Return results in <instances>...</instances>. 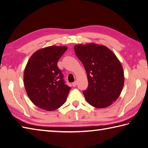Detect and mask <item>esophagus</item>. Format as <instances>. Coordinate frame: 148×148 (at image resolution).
<instances>
[{
    "instance_id": "1",
    "label": "esophagus",
    "mask_w": 148,
    "mask_h": 148,
    "mask_svg": "<svg viewBox=\"0 0 148 148\" xmlns=\"http://www.w3.org/2000/svg\"><path fill=\"white\" fill-rule=\"evenodd\" d=\"M77 81H75V82H73V83H72V86H73V87H75V86H77Z\"/></svg>"
}]
</instances>
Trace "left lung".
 <instances>
[{
  "mask_svg": "<svg viewBox=\"0 0 148 148\" xmlns=\"http://www.w3.org/2000/svg\"><path fill=\"white\" fill-rule=\"evenodd\" d=\"M74 50L87 75L88 87L83 91L86 101L96 108L110 106L124 86V71L119 59L107 47L96 43L75 45Z\"/></svg>",
  "mask_w": 148,
  "mask_h": 148,
  "instance_id": "obj_1",
  "label": "left lung"
}]
</instances>
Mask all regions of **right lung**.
<instances>
[{
  "mask_svg": "<svg viewBox=\"0 0 148 148\" xmlns=\"http://www.w3.org/2000/svg\"><path fill=\"white\" fill-rule=\"evenodd\" d=\"M68 48L50 46L36 51L30 57L23 74L29 99L42 109L56 110L65 103L71 87L65 84L57 62Z\"/></svg>",
  "mask_w": 148,
  "mask_h": 148,
  "instance_id": "right-lung-1",
  "label": "right lung"
}]
</instances>
